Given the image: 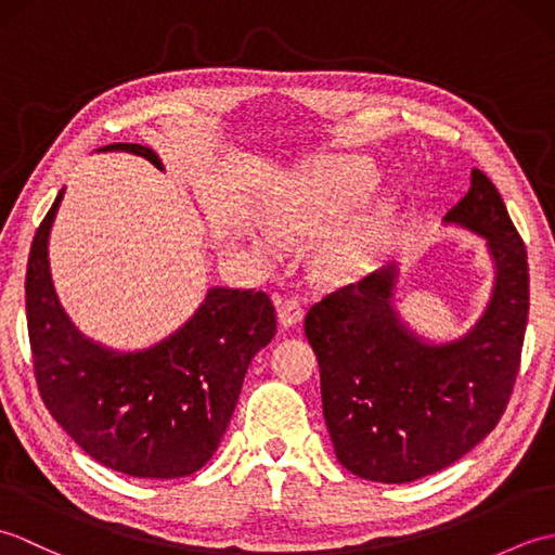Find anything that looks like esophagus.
Segmentation results:
<instances>
[{
	"mask_svg": "<svg viewBox=\"0 0 555 555\" xmlns=\"http://www.w3.org/2000/svg\"><path fill=\"white\" fill-rule=\"evenodd\" d=\"M276 312H279V322L284 328L298 326L305 317V310L298 298H281L276 296Z\"/></svg>",
	"mask_w": 555,
	"mask_h": 555,
	"instance_id": "esophagus-1",
	"label": "esophagus"
}]
</instances>
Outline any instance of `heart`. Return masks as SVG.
Segmentation results:
<instances>
[{"mask_svg": "<svg viewBox=\"0 0 555 555\" xmlns=\"http://www.w3.org/2000/svg\"><path fill=\"white\" fill-rule=\"evenodd\" d=\"M379 183V173L367 159L356 155L317 157L305 164L281 185L269 205V223L281 238H312L338 220L352 215ZM391 205L350 217L340 228L324 235L317 245L314 264L332 281H348L364 274L379 262L391 238ZM257 250L276 257L279 238L271 231H259Z\"/></svg>", "mask_w": 555, "mask_h": 555, "instance_id": "b5f03b06", "label": "heart"}]
</instances>
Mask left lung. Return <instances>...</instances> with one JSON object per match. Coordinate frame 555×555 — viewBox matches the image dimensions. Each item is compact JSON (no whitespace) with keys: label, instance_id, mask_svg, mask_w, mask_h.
<instances>
[{"label":"left lung","instance_id":"obj_1","mask_svg":"<svg viewBox=\"0 0 555 555\" xmlns=\"http://www.w3.org/2000/svg\"><path fill=\"white\" fill-rule=\"evenodd\" d=\"M487 241L496 276L467 334L431 344L400 320L398 267L340 288L305 317L320 362L322 408L338 463L352 475L405 485L455 463L508 405L529 312L527 250L485 173L443 217Z\"/></svg>","mask_w":555,"mask_h":555}]
</instances>
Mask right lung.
<instances>
[{
	"instance_id": "1",
	"label": "right lung",
	"mask_w": 555,
	"mask_h": 555,
	"mask_svg": "<svg viewBox=\"0 0 555 555\" xmlns=\"http://www.w3.org/2000/svg\"><path fill=\"white\" fill-rule=\"evenodd\" d=\"M162 169L155 150L114 143ZM56 195L33 238L26 312L42 403L90 457L116 473L176 479L197 473L217 451L238 403L250 360L276 334L262 291L215 286L195 314L145 350H114L82 336L56 298L50 231Z\"/></svg>"
}]
</instances>
